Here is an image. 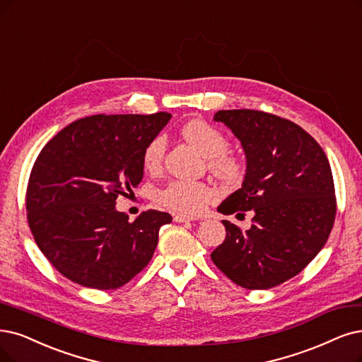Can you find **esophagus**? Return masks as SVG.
Instances as JSON below:
<instances>
[{"instance_id":"1","label":"esophagus","mask_w":362,"mask_h":362,"mask_svg":"<svg viewBox=\"0 0 362 362\" xmlns=\"http://www.w3.org/2000/svg\"><path fill=\"white\" fill-rule=\"evenodd\" d=\"M192 221H195V218H192V216H186V215H174V222H180V223H183V222H192Z\"/></svg>"}]
</instances>
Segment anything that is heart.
Masks as SVG:
<instances>
[{
	"label": "heart",
	"instance_id": "heart-1",
	"mask_svg": "<svg viewBox=\"0 0 362 362\" xmlns=\"http://www.w3.org/2000/svg\"><path fill=\"white\" fill-rule=\"evenodd\" d=\"M183 137L195 146L204 158H210L209 167L218 177L235 180L242 174V164L228 152V139L225 134L202 119H192L182 127ZM165 137L155 136L143 151V167L146 171L155 173L164 163ZM159 203L186 215L203 211L207 204L215 202L216 191L206 183L174 180L159 192Z\"/></svg>",
	"mask_w": 362,
	"mask_h": 362
}]
</instances>
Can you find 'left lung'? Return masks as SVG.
<instances>
[{"label":"left lung","instance_id":"left-lung-1","mask_svg":"<svg viewBox=\"0 0 362 362\" xmlns=\"http://www.w3.org/2000/svg\"><path fill=\"white\" fill-rule=\"evenodd\" d=\"M213 120L242 143V188L218 207L222 215L253 213L242 231L230 221L211 261L238 286L269 289L297 276L324 247L336 218L328 158L317 141L288 119L258 110H219ZM240 215V213H238Z\"/></svg>","mask_w":362,"mask_h":362}]
</instances>
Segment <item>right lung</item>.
<instances>
[{
  "instance_id": "obj_1",
  "label": "right lung",
  "mask_w": 362,
  "mask_h": 362,
  "mask_svg": "<svg viewBox=\"0 0 362 362\" xmlns=\"http://www.w3.org/2000/svg\"><path fill=\"white\" fill-rule=\"evenodd\" d=\"M170 113L97 115L65 127L33 167L26 211L35 243L55 269L82 286L116 289L152 259L165 211L134 222L116 210L119 195L143 179V151Z\"/></svg>"
}]
</instances>
